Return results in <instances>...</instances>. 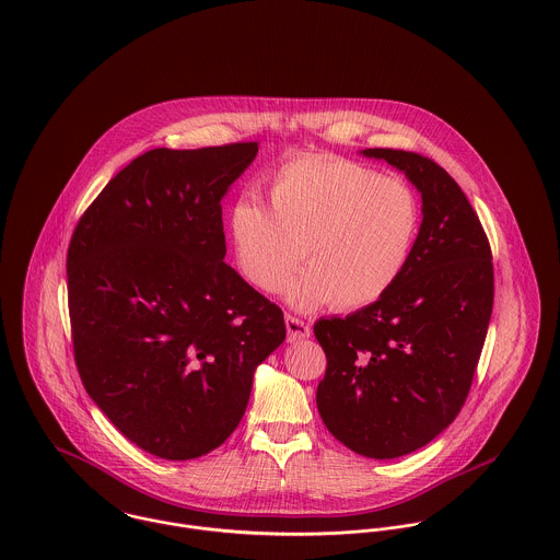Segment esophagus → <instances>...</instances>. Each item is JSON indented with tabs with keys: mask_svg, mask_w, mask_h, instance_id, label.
I'll list each match as a JSON object with an SVG mask.
<instances>
[{
	"mask_svg": "<svg viewBox=\"0 0 560 560\" xmlns=\"http://www.w3.org/2000/svg\"><path fill=\"white\" fill-rule=\"evenodd\" d=\"M284 323H287V331H289V340H291V342L304 340V338H308V336L313 334V327H311L306 320L300 319V317L287 315Z\"/></svg>",
	"mask_w": 560,
	"mask_h": 560,
	"instance_id": "esophagus-1",
	"label": "esophagus"
}]
</instances>
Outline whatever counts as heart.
Masks as SVG:
<instances>
[{
  "label": "heart",
  "instance_id": "b5f03b06",
  "mask_svg": "<svg viewBox=\"0 0 560 560\" xmlns=\"http://www.w3.org/2000/svg\"><path fill=\"white\" fill-rule=\"evenodd\" d=\"M267 196L269 209L240 198L229 211L235 258L252 287L276 293L302 258L308 267L287 284L298 308L331 302L355 311L397 284L420 231V205L402 178L306 155L269 176Z\"/></svg>",
  "mask_w": 560,
  "mask_h": 560
}]
</instances>
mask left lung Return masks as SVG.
I'll list each match as a JSON object with an SVG mask.
<instances>
[{"label": "left lung", "mask_w": 560, "mask_h": 560, "mask_svg": "<svg viewBox=\"0 0 560 560\" xmlns=\"http://www.w3.org/2000/svg\"><path fill=\"white\" fill-rule=\"evenodd\" d=\"M362 153L405 172L422 196V224L380 302L315 323L327 358L317 407L347 448L395 459L440 435L468 399L491 319L493 262L477 211L442 165L411 151Z\"/></svg>", "instance_id": "left-lung-1"}]
</instances>
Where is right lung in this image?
Segmentation results:
<instances>
[{
	"label": "right lung",
	"instance_id": "obj_1",
	"mask_svg": "<svg viewBox=\"0 0 560 560\" xmlns=\"http://www.w3.org/2000/svg\"><path fill=\"white\" fill-rule=\"evenodd\" d=\"M258 142L153 149L83 211L67 254L81 384L112 424L170 462L237 429L282 311L224 262L222 198Z\"/></svg>",
	"mask_w": 560,
	"mask_h": 560
}]
</instances>
